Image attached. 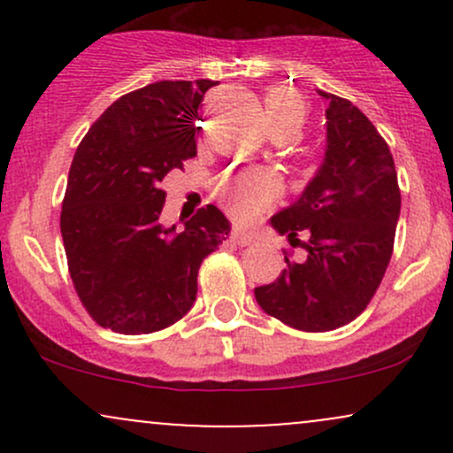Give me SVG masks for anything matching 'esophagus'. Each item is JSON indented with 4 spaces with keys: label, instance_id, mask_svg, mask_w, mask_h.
Instances as JSON below:
<instances>
[{
    "label": "esophagus",
    "instance_id": "esophagus-1",
    "mask_svg": "<svg viewBox=\"0 0 453 453\" xmlns=\"http://www.w3.org/2000/svg\"><path fill=\"white\" fill-rule=\"evenodd\" d=\"M232 238H234V242L238 244V247H247V244H251L253 241H256V236H253L251 232L241 230V227H234Z\"/></svg>",
    "mask_w": 453,
    "mask_h": 453
}]
</instances>
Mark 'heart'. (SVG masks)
<instances>
[{
  "instance_id": "obj_1",
  "label": "heart",
  "mask_w": 453,
  "mask_h": 453,
  "mask_svg": "<svg viewBox=\"0 0 453 453\" xmlns=\"http://www.w3.org/2000/svg\"><path fill=\"white\" fill-rule=\"evenodd\" d=\"M306 104L298 93L285 87H274L264 96V117L273 132L298 129L303 126ZM280 194V180L268 170H242L223 176L219 196L230 215L241 221L256 219L274 204Z\"/></svg>"
}]
</instances>
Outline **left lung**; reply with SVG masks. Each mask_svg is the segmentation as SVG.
I'll return each mask as SVG.
<instances>
[{
  "mask_svg": "<svg viewBox=\"0 0 453 453\" xmlns=\"http://www.w3.org/2000/svg\"><path fill=\"white\" fill-rule=\"evenodd\" d=\"M319 93L327 100L324 165L300 200L270 219L292 247L303 244L306 259L285 257L277 280L256 288L268 315L303 332L336 330L366 309L388 270L400 215L388 142L349 100Z\"/></svg>",
  "mask_w": 453,
  "mask_h": 453,
  "instance_id": "obj_1",
  "label": "left lung"
}]
</instances>
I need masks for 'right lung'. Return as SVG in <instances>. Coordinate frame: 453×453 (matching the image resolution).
Returning <instances> with one entry per match:
<instances>
[{"label":"right lung","instance_id":"right-lung-1","mask_svg":"<svg viewBox=\"0 0 453 453\" xmlns=\"http://www.w3.org/2000/svg\"><path fill=\"white\" fill-rule=\"evenodd\" d=\"M219 82L159 81L119 97L78 144L61 204L67 270L91 319L150 334L196 303L197 270L230 234L217 206L183 232L159 221L170 170L196 157L204 93Z\"/></svg>","mask_w":453,"mask_h":453}]
</instances>
